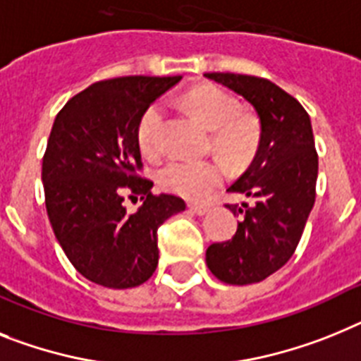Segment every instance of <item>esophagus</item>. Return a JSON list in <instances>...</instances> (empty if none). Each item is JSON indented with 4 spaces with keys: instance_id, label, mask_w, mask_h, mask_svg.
Returning a JSON list of instances; mask_svg holds the SVG:
<instances>
[{
    "instance_id": "esophagus-1",
    "label": "esophagus",
    "mask_w": 361,
    "mask_h": 361,
    "mask_svg": "<svg viewBox=\"0 0 361 361\" xmlns=\"http://www.w3.org/2000/svg\"><path fill=\"white\" fill-rule=\"evenodd\" d=\"M189 211L195 214H207L209 213V207L207 205H202V204H189Z\"/></svg>"
}]
</instances>
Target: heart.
<instances>
[{
  "mask_svg": "<svg viewBox=\"0 0 361 361\" xmlns=\"http://www.w3.org/2000/svg\"><path fill=\"white\" fill-rule=\"evenodd\" d=\"M185 104L207 128L213 130V147L235 166H244L255 156L260 130L255 119L240 115L235 97L214 86L196 87L187 93ZM165 108L152 102L137 123V145L141 152L154 159L163 152ZM226 178V166L218 159H172L159 171V183L189 200H202Z\"/></svg>",
  "mask_w": 361,
  "mask_h": 361,
  "instance_id": "1",
  "label": "heart"
}]
</instances>
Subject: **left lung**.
<instances>
[{
  "instance_id": "left-lung-1",
  "label": "left lung",
  "mask_w": 361,
  "mask_h": 361,
  "mask_svg": "<svg viewBox=\"0 0 361 361\" xmlns=\"http://www.w3.org/2000/svg\"><path fill=\"white\" fill-rule=\"evenodd\" d=\"M205 77L244 97L260 121V141L247 171L229 192L250 202L227 205L242 214L231 240L207 247L211 274L227 284H253L283 268L293 255L316 202L317 152L307 110L266 78L235 73Z\"/></svg>"
}]
</instances>
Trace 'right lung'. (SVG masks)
I'll return each instance as SVG.
<instances>
[{
    "label": "right lung",
    "mask_w": 361,
    "mask_h": 361,
    "mask_svg": "<svg viewBox=\"0 0 361 361\" xmlns=\"http://www.w3.org/2000/svg\"><path fill=\"white\" fill-rule=\"evenodd\" d=\"M181 77H119L92 84L71 97L51 128L42 161L45 209L80 275L106 288H134L152 277L157 229L185 202L154 195L143 171L139 117ZM142 196L128 214L126 197Z\"/></svg>",
    "instance_id": "obj_1"
}]
</instances>
